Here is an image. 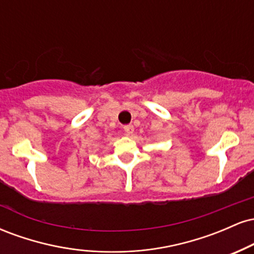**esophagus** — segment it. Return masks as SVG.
<instances>
[{"label":"esophagus","mask_w":254,"mask_h":254,"mask_svg":"<svg viewBox=\"0 0 254 254\" xmlns=\"http://www.w3.org/2000/svg\"><path fill=\"white\" fill-rule=\"evenodd\" d=\"M124 132L127 136H130L133 132V125H125L124 127Z\"/></svg>","instance_id":"34e87169"}]
</instances>
